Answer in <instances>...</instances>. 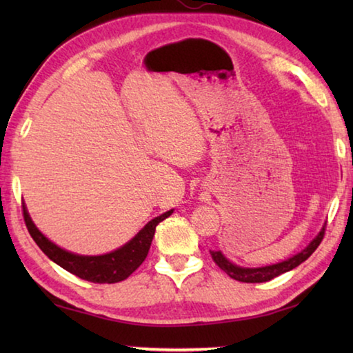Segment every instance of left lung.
<instances>
[{
  "label": "left lung",
  "instance_id": "8db88e82",
  "mask_svg": "<svg viewBox=\"0 0 353 353\" xmlns=\"http://www.w3.org/2000/svg\"><path fill=\"white\" fill-rule=\"evenodd\" d=\"M327 225V224H325ZM325 225L322 227L318 236L308 244V246L299 252L296 255H292L291 259L276 263V265H270V266H263V268H241L236 266L234 263H230L225 256L219 252V250H210L212 259L216 265L223 270L227 276L232 277L234 280H238V282H244V283H261V282H270L271 279L280 276V274L288 272L291 270H294L301 263L305 261L310 255H312L322 241L325 234Z\"/></svg>",
  "mask_w": 353,
  "mask_h": 353
}]
</instances>
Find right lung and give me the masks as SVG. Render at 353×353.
<instances>
[{
  "label": "right lung",
  "instance_id": "right-lung-1",
  "mask_svg": "<svg viewBox=\"0 0 353 353\" xmlns=\"http://www.w3.org/2000/svg\"><path fill=\"white\" fill-rule=\"evenodd\" d=\"M171 213L172 210L149 221L132 240L110 254L77 255L56 246L54 243L48 240L32 223L26 210V205H23V218H25L29 235L37 243V246L43 250V254L48 255V259L57 263L65 271L93 283H117L128 279L145 261L149 248H151L155 227H157L159 223H162L163 219L168 218Z\"/></svg>",
  "mask_w": 353,
  "mask_h": 353
}]
</instances>
